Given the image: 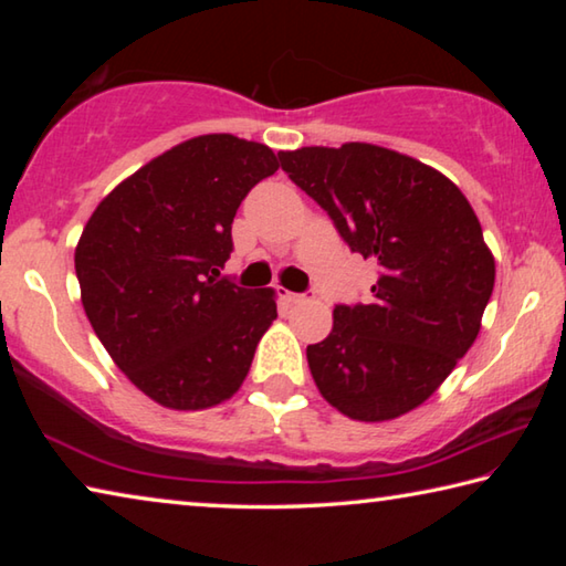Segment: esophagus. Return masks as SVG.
Returning <instances> with one entry per match:
<instances>
[{
  "label": "esophagus",
  "mask_w": 566,
  "mask_h": 566,
  "mask_svg": "<svg viewBox=\"0 0 566 566\" xmlns=\"http://www.w3.org/2000/svg\"><path fill=\"white\" fill-rule=\"evenodd\" d=\"M284 300L292 304H302L306 300H314V292H284Z\"/></svg>",
  "instance_id": "34e87169"
}]
</instances>
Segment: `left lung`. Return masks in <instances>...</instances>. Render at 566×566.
I'll list each match as a JSON object with an SVG mask.
<instances>
[{
	"mask_svg": "<svg viewBox=\"0 0 566 566\" xmlns=\"http://www.w3.org/2000/svg\"><path fill=\"white\" fill-rule=\"evenodd\" d=\"M280 165L377 262L367 304L334 306L329 337L306 347L322 397L385 421L419 407L472 347L494 290V260L467 197L437 169L385 147L280 151Z\"/></svg>",
	"mask_w": 566,
	"mask_h": 566,
	"instance_id": "1",
	"label": "left lung"
}]
</instances>
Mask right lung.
<instances>
[{
    "label": "right lung",
    "mask_w": 566,
    "mask_h": 566,
    "mask_svg": "<svg viewBox=\"0 0 566 566\" xmlns=\"http://www.w3.org/2000/svg\"><path fill=\"white\" fill-rule=\"evenodd\" d=\"M270 147L205 134L112 189L74 252L84 312L134 387L205 409L242 387L276 319L272 290L217 280L249 189L276 171Z\"/></svg>",
    "instance_id": "obj_1"
}]
</instances>
